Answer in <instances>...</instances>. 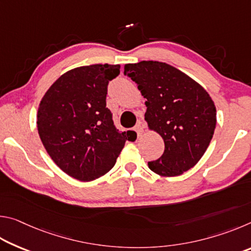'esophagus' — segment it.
<instances>
[{
	"instance_id": "1",
	"label": "esophagus",
	"mask_w": 251,
	"mask_h": 251,
	"mask_svg": "<svg viewBox=\"0 0 251 251\" xmlns=\"http://www.w3.org/2000/svg\"><path fill=\"white\" fill-rule=\"evenodd\" d=\"M134 130L136 131V133H137V136H138V137H141L142 134L144 133V128H143V126H142L141 124H137V125H136V126L134 127Z\"/></svg>"
}]
</instances>
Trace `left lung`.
I'll return each instance as SVG.
<instances>
[{
	"mask_svg": "<svg viewBox=\"0 0 251 251\" xmlns=\"http://www.w3.org/2000/svg\"><path fill=\"white\" fill-rule=\"evenodd\" d=\"M125 75L147 100L145 121L165 143L164 154L148 163L151 171L173 177L194 167L209 146L216 127V107L209 94L166 63L127 64Z\"/></svg>",
	"mask_w": 251,
	"mask_h": 251,
	"instance_id": "8db88e82",
	"label": "left lung"
}]
</instances>
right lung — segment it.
Masks as SVG:
<instances>
[{"label": "right lung", "instance_id": "add662e5", "mask_svg": "<svg viewBox=\"0 0 251 251\" xmlns=\"http://www.w3.org/2000/svg\"><path fill=\"white\" fill-rule=\"evenodd\" d=\"M120 65L82 66L63 74L45 93L37 130L54 163L71 177L91 181L114 167L129 134L120 131L106 107L109 80Z\"/></svg>", "mask_w": 251, "mask_h": 251}]
</instances>
